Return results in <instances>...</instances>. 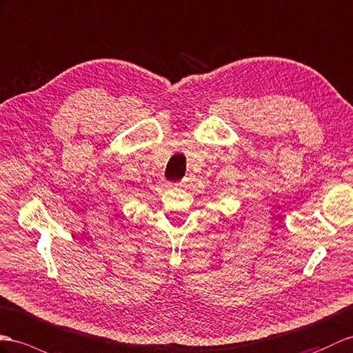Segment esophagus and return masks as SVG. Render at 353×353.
Listing matches in <instances>:
<instances>
[{
	"label": "esophagus",
	"mask_w": 353,
	"mask_h": 353,
	"mask_svg": "<svg viewBox=\"0 0 353 353\" xmlns=\"http://www.w3.org/2000/svg\"><path fill=\"white\" fill-rule=\"evenodd\" d=\"M188 179H190V178H184V179H183V183H181V184H179V185H185V184L188 183Z\"/></svg>",
	"instance_id": "obj_1"
}]
</instances>
